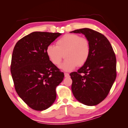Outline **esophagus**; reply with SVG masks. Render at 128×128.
Masks as SVG:
<instances>
[{"label":"esophagus","mask_w":128,"mask_h":128,"mask_svg":"<svg viewBox=\"0 0 128 128\" xmlns=\"http://www.w3.org/2000/svg\"><path fill=\"white\" fill-rule=\"evenodd\" d=\"M64 76L66 77H69V74L68 73H64Z\"/></svg>","instance_id":"34e87169"}]
</instances>
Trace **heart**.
<instances>
[{"label": "heart", "mask_w": 128, "mask_h": 128, "mask_svg": "<svg viewBox=\"0 0 128 128\" xmlns=\"http://www.w3.org/2000/svg\"><path fill=\"white\" fill-rule=\"evenodd\" d=\"M46 54L55 66L60 64L64 56L66 59L60 67L69 71L86 63L90 56V45L85 37L76 34H67L57 40L56 46L47 47Z\"/></svg>", "instance_id": "1"}]
</instances>
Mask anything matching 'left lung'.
<instances>
[{
  "instance_id": "1",
  "label": "left lung",
  "mask_w": 128,
  "mask_h": 128,
  "mask_svg": "<svg viewBox=\"0 0 128 128\" xmlns=\"http://www.w3.org/2000/svg\"><path fill=\"white\" fill-rule=\"evenodd\" d=\"M71 33L84 34L90 45L88 61L77 72L70 73L73 94L84 104L97 105L107 96L115 81V54L108 39L98 32L83 28Z\"/></svg>"
}]
</instances>
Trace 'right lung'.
Segmentation results:
<instances>
[{"label": "right lung", "mask_w": 128, "mask_h": 128, "mask_svg": "<svg viewBox=\"0 0 128 128\" xmlns=\"http://www.w3.org/2000/svg\"><path fill=\"white\" fill-rule=\"evenodd\" d=\"M59 33L35 32L16 43L13 51L10 72L14 88L32 109L43 111L56 98V88L64 79V73L50 60L46 48Z\"/></svg>", "instance_id": "1"}]
</instances>
